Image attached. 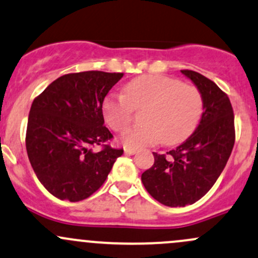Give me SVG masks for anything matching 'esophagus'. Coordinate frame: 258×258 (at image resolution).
Segmentation results:
<instances>
[{
  "mask_svg": "<svg viewBox=\"0 0 258 258\" xmlns=\"http://www.w3.org/2000/svg\"><path fill=\"white\" fill-rule=\"evenodd\" d=\"M124 154H127V155H134V154H136V149L124 148Z\"/></svg>",
  "mask_w": 258,
  "mask_h": 258,
  "instance_id": "obj_1",
  "label": "esophagus"
}]
</instances>
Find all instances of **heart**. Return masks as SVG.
<instances>
[{
  "label": "heart",
  "mask_w": 258,
  "mask_h": 258,
  "mask_svg": "<svg viewBox=\"0 0 258 258\" xmlns=\"http://www.w3.org/2000/svg\"><path fill=\"white\" fill-rule=\"evenodd\" d=\"M202 97L196 87L161 75H144L130 81L123 94H112L103 104L106 123L121 132L131 122L134 109H142V121L126 130L121 143L143 148L163 140L168 146L181 143L196 128L202 115Z\"/></svg>",
  "instance_id": "1"
}]
</instances>
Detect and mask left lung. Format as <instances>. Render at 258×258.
I'll return each instance as SVG.
<instances>
[{
  "instance_id": "obj_1",
  "label": "left lung",
  "mask_w": 258,
  "mask_h": 258,
  "mask_svg": "<svg viewBox=\"0 0 258 258\" xmlns=\"http://www.w3.org/2000/svg\"><path fill=\"white\" fill-rule=\"evenodd\" d=\"M202 97L196 130L168 155L153 153L154 164L142 174L149 195L168 207H185L201 200L224 170L235 142L234 112L228 95L214 82L182 70Z\"/></svg>"
}]
</instances>
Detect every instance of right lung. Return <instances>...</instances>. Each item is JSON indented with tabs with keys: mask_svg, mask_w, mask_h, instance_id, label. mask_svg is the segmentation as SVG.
I'll return each mask as SVG.
<instances>
[{
	"mask_svg": "<svg viewBox=\"0 0 258 258\" xmlns=\"http://www.w3.org/2000/svg\"><path fill=\"white\" fill-rule=\"evenodd\" d=\"M123 73H70L34 99L28 117V158L36 177L52 196L78 202L94 194L122 149L105 144L103 103ZM92 145H104L94 152Z\"/></svg>",
	"mask_w": 258,
	"mask_h": 258,
	"instance_id": "1",
	"label": "right lung"
}]
</instances>
